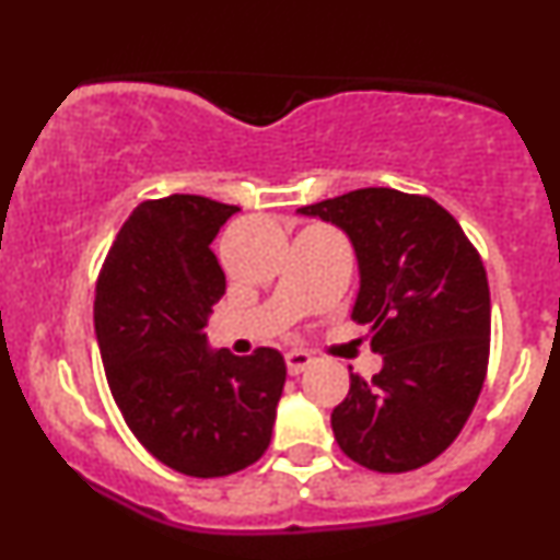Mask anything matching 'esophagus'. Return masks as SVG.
<instances>
[{
	"instance_id": "obj_1",
	"label": "esophagus",
	"mask_w": 560,
	"mask_h": 560,
	"mask_svg": "<svg viewBox=\"0 0 560 560\" xmlns=\"http://www.w3.org/2000/svg\"><path fill=\"white\" fill-rule=\"evenodd\" d=\"M311 365H313L311 352H305V350H289L287 352V369L292 376L302 374V371H307Z\"/></svg>"
}]
</instances>
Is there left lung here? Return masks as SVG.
<instances>
[{
  "instance_id": "1",
  "label": "left lung",
  "mask_w": 560,
  "mask_h": 560,
  "mask_svg": "<svg viewBox=\"0 0 560 560\" xmlns=\"http://www.w3.org/2000/svg\"><path fill=\"white\" fill-rule=\"evenodd\" d=\"M350 236L361 268L352 320L384 358L374 378L350 374L334 440L378 474L432 464L479 400L490 363V287L464 229L432 197L387 186L300 208Z\"/></svg>"
}]
</instances>
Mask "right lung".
Listing matches in <instances>:
<instances>
[{"mask_svg":"<svg viewBox=\"0 0 560 560\" xmlns=\"http://www.w3.org/2000/svg\"><path fill=\"white\" fill-rule=\"evenodd\" d=\"M236 210L199 195L147 199L96 279L94 331L115 405L160 464L197 479L266 453L287 382L273 347L208 350L205 326L226 292L210 242Z\"/></svg>","mask_w":560,"mask_h":560,"instance_id":"obj_1","label":"right lung"}]
</instances>
